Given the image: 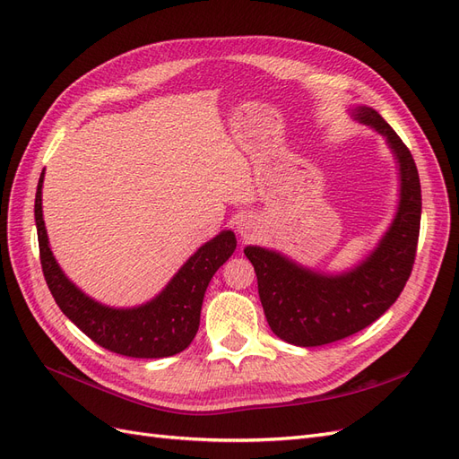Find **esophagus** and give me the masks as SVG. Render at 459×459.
<instances>
[{"instance_id":"obj_1","label":"esophagus","mask_w":459,"mask_h":459,"mask_svg":"<svg viewBox=\"0 0 459 459\" xmlns=\"http://www.w3.org/2000/svg\"><path fill=\"white\" fill-rule=\"evenodd\" d=\"M256 228H258L256 221H255L251 216H241V218L238 220V231H239L243 241L253 239L255 233H256Z\"/></svg>"}]
</instances>
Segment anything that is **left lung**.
<instances>
[{"mask_svg": "<svg viewBox=\"0 0 459 459\" xmlns=\"http://www.w3.org/2000/svg\"><path fill=\"white\" fill-rule=\"evenodd\" d=\"M349 113L385 137L398 169L396 212L373 251L342 272H324L275 248L245 247L270 329L295 346L329 344L371 325L396 302L415 260L421 186L411 152L375 108L356 105Z\"/></svg>", "mask_w": 459, "mask_h": 459, "instance_id": "obj_1", "label": "left lung"}]
</instances>
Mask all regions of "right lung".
<instances>
[{
	"label": "right lung",
	"mask_w": 459,
	"mask_h": 459,
	"mask_svg": "<svg viewBox=\"0 0 459 459\" xmlns=\"http://www.w3.org/2000/svg\"><path fill=\"white\" fill-rule=\"evenodd\" d=\"M41 187L44 172L34 203L39 260L48 287L63 314L91 341L122 356L166 358L186 351L199 331L204 290L238 247L235 233L224 230L201 245L151 300L128 308L108 307L76 287L55 260L41 211Z\"/></svg>",
	"instance_id": "add662e5"
}]
</instances>
